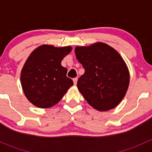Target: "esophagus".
Instances as JSON below:
<instances>
[{
  "mask_svg": "<svg viewBox=\"0 0 152 152\" xmlns=\"http://www.w3.org/2000/svg\"><path fill=\"white\" fill-rule=\"evenodd\" d=\"M73 83H74V85H76V84H77L78 78H77V77H76V78H74V79H73Z\"/></svg>",
  "mask_w": 152,
  "mask_h": 152,
  "instance_id": "1",
  "label": "esophagus"
}]
</instances>
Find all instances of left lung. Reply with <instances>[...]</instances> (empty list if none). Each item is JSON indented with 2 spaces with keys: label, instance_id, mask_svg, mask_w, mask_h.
Returning a JSON list of instances; mask_svg holds the SVG:
<instances>
[{
  "label": "left lung",
  "instance_id": "obj_1",
  "mask_svg": "<svg viewBox=\"0 0 152 152\" xmlns=\"http://www.w3.org/2000/svg\"><path fill=\"white\" fill-rule=\"evenodd\" d=\"M76 58L85 69L77 87L89 104L100 111L115 108L125 96L129 73L121 55L105 43L76 47Z\"/></svg>",
  "mask_w": 152,
  "mask_h": 152
}]
</instances>
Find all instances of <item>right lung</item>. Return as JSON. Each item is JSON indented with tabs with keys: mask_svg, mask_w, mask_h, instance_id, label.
Wrapping results in <instances>:
<instances>
[{
	"mask_svg": "<svg viewBox=\"0 0 152 152\" xmlns=\"http://www.w3.org/2000/svg\"><path fill=\"white\" fill-rule=\"evenodd\" d=\"M71 49L70 46L43 45L31 53L20 76L23 90L31 103L39 108L52 107L73 85V80L67 77V68L61 65Z\"/></svg>",
	"mask_w": 152,
	"mask_h": 152,
	"instance_id": "right-lung-1",
	"label": "right lung"
}]
</instances>
